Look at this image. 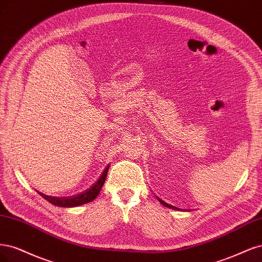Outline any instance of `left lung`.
<instances>
[{
	"label": "left lung",
	"mask_w": 262,
	"mask_h": 262,
	"mask_svg": "<svg viewBox=\"0 0 262 262\" xmlns=\"http://www.w3.org/2000/svg\"><path fill=\"white\" fill-rule=\"evenodd\" d=\"M158 198V200L161 202V204L164 206V207H167V208H170V209H177L176 207H174V206H172V205H168V204H166V202H164L162 199H160L159 197H157Z\"/></svg>",
	"instance_id": "1"
}]
</instances>
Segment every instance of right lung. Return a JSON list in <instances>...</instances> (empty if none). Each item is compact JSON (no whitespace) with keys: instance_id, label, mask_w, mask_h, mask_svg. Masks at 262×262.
Here are the masks:
<instances>
[{"instance_id":"add662e5","label":"right lung","mask_w":262,"mask_h":262,"mask_svg":"<svg viewBox=\"0 0 262 262\" xmlns=\"http://www.w3.org/2000/svg\"><path fill=\"white\" fill-rule=\"evenodd\" d=\"M108 167H105V170L101 174V176H99L98 181L91 185V187L88 188L87 190L82 191L80 193H77L76 196H70V197H52V196H48L42 193L40 191H38V193L40 196L43 197L46 200H48L50 204H52L54 206L57 207H63V208H73V207H78L81 205L88 204V202H91L92 200H95L99 192L101 190V188L103 187L105 179H106V174L108 171Z\"/></svg>"}]
</instances>
